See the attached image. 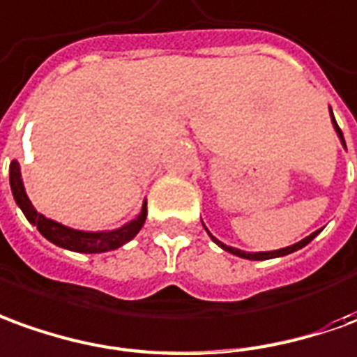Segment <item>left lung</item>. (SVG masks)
<instances>
[{
	"instance_id": "left-lung-1",
	"label": "left lung",
	"mask_w": 357,
	"mask_h": 357,
	"mask_svg": "<svg viewBox=\"0 0 357 357\" xmlns=\"http://www.w3.org/2000/svg\"><path fill=\"white\" fill-rule=\"evenodd\" d=\"M331 120H333V126L334 130H336V134H338V137H340V142H342V146L346 147V142H344V136H342V130L338 128V124H336V120H334V114H333V108H331ZM204 225V223H202ZM204 229L208 231V227L204 225ZM321 233V229L314 231V233H311L309 237H305V239H301L299 243H296V245H289V247H286V249H278V250H268V252H247V250H241V249H235V247H229V245H225V243H221L220 239H215L213 235H211L210 231H208V235L211 237V241L218 245V247H221L223 250H227V252H231V255H235V257H241V258H247V260H268V258H278V257H286V255H291V252H296V250L303 249L305 245H309L311 241L317 237Z\"/></svg>"
}]
</instances>
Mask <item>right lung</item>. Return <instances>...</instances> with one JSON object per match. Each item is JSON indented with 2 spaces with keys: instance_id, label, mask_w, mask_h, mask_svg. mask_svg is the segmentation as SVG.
Here are the masks:
<instances>
[{
  "instance_id": "obj_1",
  "label": "right lung",
  "mask_w": 357,
  "mask_h": 357,
  "mask_svg": "<svg viewBox=\"0 0 357 357\" xmlns=\"http://www.w3.org/2000/svg\"><path fill=\"white\" fill-rule=\"evenodd\" d=\"M9 184H11V192L17 206L23 210L24 218L33 223L36 229L40 231V235L46 239L58 245L61 249L73 250V252H85V255H95V252H107L114 250L122 245H126L128 241L136 237L139 229L144 227L147 218V202L142 204V211L137 213L132 221L124 223L122 227L110 231H79L71 229L68 225H61L58 221L46 218L43 213L34 210L33 202L29 200L26 190H24L23 176H21V167L19 161H11L9 165Z\"/></svg>"
}]
</instances>
